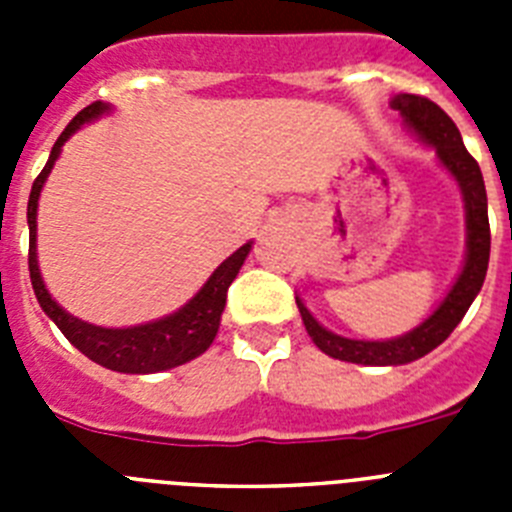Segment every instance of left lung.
<instances>
[{
    "label": "left lung",
    "mask_w": 512,
    "mask_h": 512,
    "mask_svg": "<svg viewBox=\"0 0 512 512\" xmlns=\"http://www.w3.org/2000/svg\"><path fill=\"white\" fill-rule=\"evenodd\" d=\"M392 110L400 112L410 128L425 143L436 148L441 164L459 182L461 194H464V207H467V261H464V269H461L459 279L446 295V300L441 302V307L433 312L431 318L402 338H392V341H354V338L336 336V333L325 330L318 320L312 318L310 310L297 300L302 323H305L312 343L323 354L351 361V364H410V361L433 351L438 343L451 336V330L467 315L469 305L485 284L487 264H490V220H487L485 179H482V171H479V164L472 158V153L464 148V140H461L454 120L436 102L420 97V94H397L392 99Z\"/></svg>",
    "instance_id": "1"
}]
</instances>
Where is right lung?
<instances>
[{
	"mask_svg": "<svg viewBox=\"0 0 512 512\" xmlns=\"http://www.w3.org/2000/svg\"><path fill=\"white\" fill-rule=\"evenodd\" d=\"M107 110V104L92 102L89 107L79 112L74 120L66 125L61 135H58L56 146H53L48 164L40 171L38 179L33 182V192L27 200V225H30V251H27V266H30V282H33L35 297H38L40 307L53 323L61 328V333L79 348L81 354L89 356L97 364L107 366L112 372L125 374H153L164 372L171 366L187 364L194 356L205 354L210 343L215 341L217 328H220V315L225 310V297H228V287L233 284L235 274L241 271L243 261H246L251 243L241 246L233 256L217 266L215 274L207 279L205 287L187 302L179 312L169 315L156 323L135 325V328H99V325L81 323V320L71 318L69 312L61 310L56 302L51 300L48 289H45L43 279H40L38 256H35V215H38V197L40 189L45 184V176L51 174L53 164H56L61 146L66 143L71 133L84 125L92 117L102 115Z\"/></svg>",
	"mask_w": 512,
	"mask_h": 512,
	"instance_id": "1",
	"label": "right lung"
}]
</instances>
